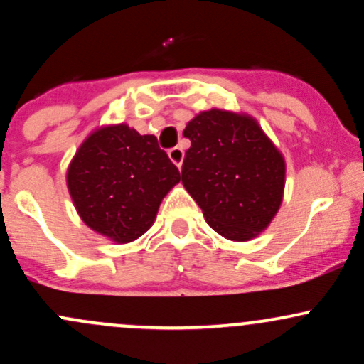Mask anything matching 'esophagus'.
Segmentation results:
<instances>
[{
	"label": "esophagus",
	"mask_w": 364,
	"mask_h": 364,
	"mask_svg": "<svg viewBox=\"0 0 364 364\" xmlns=\"http://www.w3.org/2000/svg\"><path fill=\"white\" fill-rule=\"evenodd\" d=\"M169 159L171 161L174 162V164L178 166L179 169H181V164H183V159H185V152H183V149H179V147H173V149H169Z\"/></svg>",
	"instance_id": "1"
}]
</instances>
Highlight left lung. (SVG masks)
I'll use <instances>...</instances> for the list:
<instances>
[{"mask_svg":"<svg viewBox=\"0 0 364 364\" xmlns=\"http://www.w3.org/2000/svg\"><path fill=\"white\" fill-rule=\"evenodd\" d=\"M183 135L191 147L181 181L207 224L231 241H250L281 208L286 161L258 121L246 112L202 111Z\"/></svg>","mask_w":364,"mask_h":364,"instance_id":"left-lung-1","label":"left lung"}]
</instances>
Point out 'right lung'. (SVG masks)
<instances>
[{
	"instance_id": "obj_1",
	"label": "right lung",
	"mask_w": 364,
	"mask_h": 364,
	"mask_svg": "<svg viewBox=\"0 0 364 364\" xmlns=\"http://www.w3.org/2000/svg\"><path fill=\"white\" fill-rule=\"evenodd\" d=\"M179 181L181 174L156 136L140 135L127 123L95 128L66 171L80 219L118 245L149 231L162 198Z\"/></svg>"
}]
</instances>
